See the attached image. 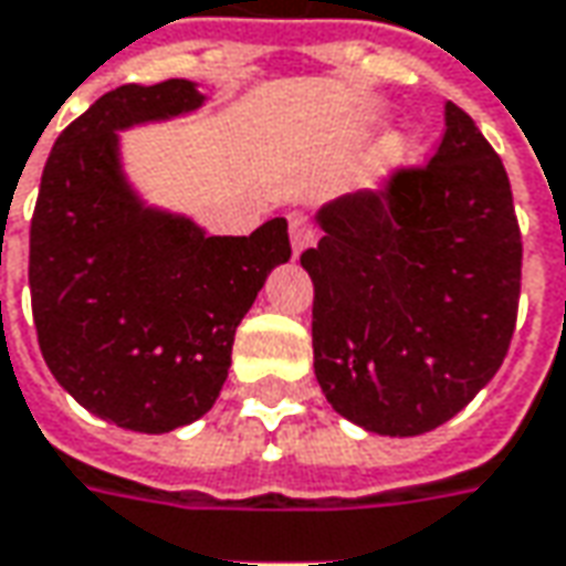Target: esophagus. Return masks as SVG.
Returning <instances> with one entry per match:
<instances>
[{"label":"esophagus","instance_id":"1","mask_svg":"<svg viewBox=\"0 0 566 566\" xmlns=\"http://www.w3.org/2000/svg\"><path fill=\"white\" fill-rule=\"evenodd\" d=\"M287 232H291V248L294 256H300L312 242H315V229L303 214H287Z\"/></svg>","mask_w":566,"mask_h":566}]
</instances>
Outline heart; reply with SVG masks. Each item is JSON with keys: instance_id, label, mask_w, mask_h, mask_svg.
<instances>
[{"instance_id": "heart-1", "label": "heart", "mask_w": 566, "mask_h": 566, "mask_svg": "<svg viewBox=\"0 0 566 566\" xmlns=\"http://www.w3.org/2000/svg\"><path fill=\"white\" fill-rule=\"evenodd\" d=\"M417 140H410V137H405V134H398V137H392L389 144L382 146V156H379L377 168L367 174L370 177V184L377 180L379 174H386L389 168H398V165H405V161H410L413 156H417Z\"/></svg>"}]
</instances>
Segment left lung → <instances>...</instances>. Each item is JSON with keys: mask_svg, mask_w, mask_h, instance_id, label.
Instances as JSON below:
<instances>
[{"mask_svg": "<svg viewBox=\"0 0 566 566\" xmlns=\"http://www.w3.org/2000/svg\"><path fill=\"white\" fill-rule=\"evenodd\" d=\"M300 256L327 405L365 432L413 438L457 417L503 365L521 232L503 161L457 104L420 171L318 208Z\"/></svg>", "mask_w": 566, "mask_h": 566, "instance_id": "obj_1", "label": "left lung"}]
</instances>
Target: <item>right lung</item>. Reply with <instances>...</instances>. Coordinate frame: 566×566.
<instances>
[{"instance_id": "obj_1", "label": "right lung", "mask_w": 566, "mask_h": 566, "mask_svg": "<svg viewBox=\"0 0 566 566\" xmlns=\"http://www.w3.org/2000/svg\"><path fill=\"white\" fill-rule=\"evenodd\" d=\"M205 101L189 78L109 91L57 137L35 199L39 349L78 405L132 432H171L214 407L235 327L291 260L284 217L251 235H208L132 187L118 134Z\"/></svg>"}]
</instances>
